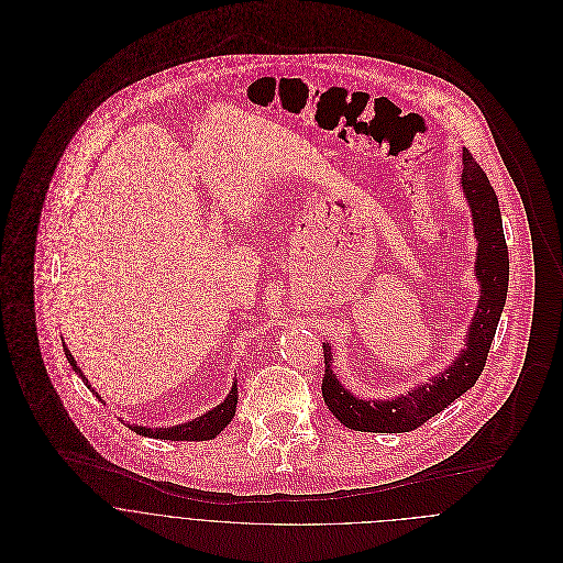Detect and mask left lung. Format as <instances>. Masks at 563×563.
Segmentation results:
<instances>
[{
  "label": "left lung",
  "mask_w": 563,
  "mask_h": 563,
  "mask_svg": "<svg viewBox=\"0 0 563 563\" xmlns=\"http://www.w3.org/2000/svg\"><path fill=\"white\" fill-rule=\"evenodd\" d=\"M462 190L473 214V234L477 239L475 277L479 284V301L466 329L464 349L453 362L424 384H416L407 393L390 399H364L353 395L333 373L331 344L322 342L324 377L322 399L329 411L349 429L373 433H405L440 413L466 390H471L483 373L489 344L500 321L507 286H509V253L503 234V219L494 188L475 158L462 154Z\"/></svg>",
  "instance_id": "1"
}]
</instances>
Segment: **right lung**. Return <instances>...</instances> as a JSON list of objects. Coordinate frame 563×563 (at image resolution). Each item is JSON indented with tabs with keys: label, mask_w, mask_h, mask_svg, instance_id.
<instances>
[{
	"label": "right lung",
	"mask_w": 563,
	"mask_h": 563,
	"mask_svg": "<svg viewBox=\"0 0 563 563\" xmlns=\"http://www.w3.org/2000/svg\"><path fill=\"white\" fill-rule=\"evenodd\" d=\"M63 346H65V355H67L69 364H71L74 371L80 375L81 382L90 388V382H88V377L81 373V368L78 366V362L74 360L71 351L67 349V344H63ZM90 390H92V388H90ZM92 395H95L99 401H103V399L99 397V393L92 390ZM236 402H239V382L232 384L230 395H228L223 401L219 402L217 407L208 409L206 413H201V416H197V418H192V420H188V422L173 424V427H154V429H152V427H143V424H130V429L136 431L139 435L158 438V440H170V442H177V440H181V442H184V440H186V442L212 440V438H217V435L232 422V418H234V413H236Z\"/></svg>",
	"instance_id": "obj_1"
}]
</instances>
